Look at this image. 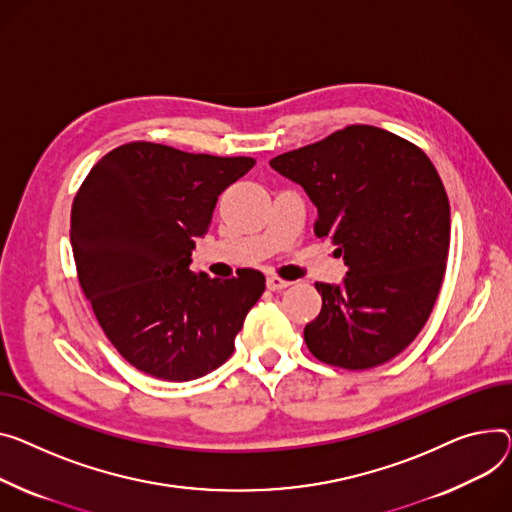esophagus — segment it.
<instances>
[{
  "mask_svg": "<svg viewBox=\"0 0 512 512\" xmlns=\"http://www.w3.org/2000/svg\"><path fill=\"white\" fill-rule=\"evenodd\" d=\"M267 288L269 290H284V288H288L292 282H288V280H282V278H278V276H267Z\"/></svg>",
  "mask_w": 512,
  "mask_h": 512,
  "instance_id": "1",
  "label": "esophagus"
}]
</instances>
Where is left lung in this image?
<instances>
[{
    "label": "left lung",
    "mask_w": 512,
    "mask_h": 512,
    "mask_svg": "<svg viewBox=\"0 0 512 512\" xmlns=\"http://www.w3.org/2000/svg\"><path fill=\"white\" fill-rule=\"evenodd\" d=\"M269 164L311 197L315 234L348 265L339 286L315 284L323 306L304 327L306 348L348 370L389 362L418 337L445 278L451 208L434 164L372 125H348Z\"/></svg>",
    "instance_id": "obj_1"
}]
</instances>
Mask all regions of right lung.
I'll return each mask as SVG.
<instances>
[{
	"mask_svg": "<svg viewBox=\"0 0 512 512\" xmlns=\"http://www.w3.org/2000/svg\"><path fill=\"white\" fill-rule=\"evenodd\" d=\"M255 160L131 142L102 156L72 203L78 280L117 352L162 381H193L234 352L265 290L257 269L210 278L189 269L218 195Z\"/></svg>",
	"mask_w": 512,
	"mask_h": 512,
	"instance_id": "1",
	"label": "right lung"
}]
</instances>
